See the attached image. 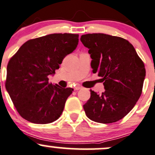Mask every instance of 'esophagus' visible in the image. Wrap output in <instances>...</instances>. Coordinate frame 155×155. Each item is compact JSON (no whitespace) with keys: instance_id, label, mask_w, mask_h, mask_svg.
<instances>
[{"instance_id":"obj_1","label":"esophagus","mask_w":155,"mask_h":155,"mask_svg":"<svg viewBox=\"0 0 155 155\" xmlns=\"http://www.w3.org/2000/svg\"><path fill=\"white\" fill-rule=\"evenodd\" d=\"M81 88H82V86H81V85H76V86H74V90H79Z\"/></svg>"}]
</instances>
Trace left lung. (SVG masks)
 <instances>
[{
  "label": "left lung",
  "mask_w": 155,
  "mask_h": 155,
  "mask_svg": "<svg viewBox=\"0 0 155 155\" xmlns=\"http://www.w3.org/2000/svg\"><path fill=\"white\" fill-rule=\"evenodd\" d=\"M84 46L92 59L93 73L104 82L105 91L84 105L86 116L97 123L111 124L124 118L142 94L146 69L134 46L127 40L102 33L83 35Z\"/></svg>",
  "instance_id": "left-lung-1"
}]
</instances>
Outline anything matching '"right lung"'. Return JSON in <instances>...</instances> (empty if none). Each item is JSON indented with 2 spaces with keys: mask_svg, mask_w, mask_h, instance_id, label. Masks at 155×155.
I'll list each match as a JSON object with an SVG mask.
<instances>
[{
  "mask_svg": "<svg viewBox=\"0 0 155 155\" xmlns=\"http://www.w3.org/2000/svg\"><path fill=\"white\" fill-rule=\"evenodd\" d=\"M78 34H51L29 40L10 58L6 89L20 115L33 124H46L61 117L71 88L49 82V74L77 47Z\"/></svg>",
  "mask_w": 155,
  "mask_h": 155,
  "instance_id": "1",
  "label": "right lung"
}]
</instances>
